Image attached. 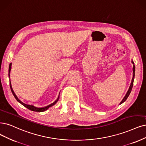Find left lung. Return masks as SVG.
Instances as JSON below:
<instances>
[{"instance_id":"obj_1","label":"left lung","mask_w":146,"mask_h":146,"mask_svg":"<svg viewBox=\"0 0 146 146\" xmlns=\"http://www.w3.org/2000/svg\"><path fill=\"white\" fill-rule=\"evenodd\" d=\"M132 62L133 63V64H134L133 61H132ZM135 66L133 65V78H132V82H131V86H130V87H129V90H128V91H127V93L126 95L125 96V98H124V99H123V100L121 102L120 104H123L124 102L126 101V100L127 99V98L129 97V94H130V93H131V92L132 87H133V80H134V78H135Z\"/></svg>"}]
</instances>
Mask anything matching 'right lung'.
Instances as JSON below:
<instances>
[{
  "mask_svg": "<svg viewBox=\"0 0 146 146\" xmlns=\"http://www.w3.org/2000/svg\"><path fill=\"white\" fill-rule=\"evenodd\" d=\"M11 69V63H10L9 66V73H10ZM9 85H10L11 90L12 93H13V94L14 95V98H15V99L17 100L19 102V103H20L21 105H23L24 106H25L26 108H27L30 110H31V111H36V112H43V111H46L47 110H48V108H49L50 107H51V106H52L53 105H55V104L56 103V102L58 101L59 98V97L58 96V99H57L55 102H54L53 103H52V104H50V105H48V106H47L43 107V108H36V107H35V106H33V105H30L25 104L23 103V102H21V100H20L18 99L17 96H16L15 94L14 93V91H13V88H12V86H11V82L9 83Z\"/></svg>",
  "mask_w": 146,
  "mask_h": 146,
  "instance_id": "add662e5",
  "label": "right lung"
}]
</instances>
